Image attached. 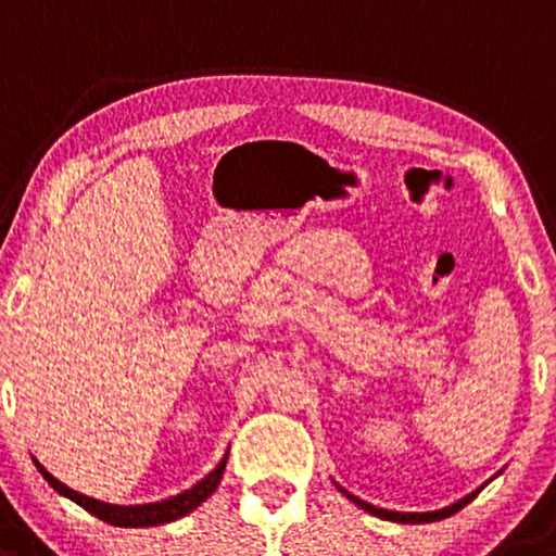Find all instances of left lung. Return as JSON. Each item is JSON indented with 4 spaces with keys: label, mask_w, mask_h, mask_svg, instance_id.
<instances>
[{
    "label": "left lung",
    "mask_w": 556,
    "mask_h": 556,
    "mask_svg": "<svg viewBox=\"0 0 556 556\" xmlns=\"http://www.w3.org/2000/svg\"><path fill=\"white\" fill-rule=\"evenodd\" d=\"M341 494H346L349 498H352L354 504H357V507L365 509V513H370V515H376V517H383V520H394V522H413V526H415V522H433V520H444V517L454 515V513H459V509H463L465 504L470 502V498L478 494V491H472L470 496L459 498V502H457V504H452V507L439 509V513H391V509H378V507H372V504L362 502V498L352 496V494H349V491H344V489H341Z\"/></svg>",
    "instance_id": "1"
}]
</instances>
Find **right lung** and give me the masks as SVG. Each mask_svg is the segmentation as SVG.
<instances>
[{"mask_svg":"<svg viewBox=\"0 0 556 556\" xmlns=\"http://www.w3.org/2000/svg\"><path fill=\"white\" fill-rule=\"evenodd\" d=\"M34 463H36V467H39L43 480H47V483L52 485L58 494L80 504L86 513L99 517V520L110 522V526H117V528H149V526H160V522H173V520H178V517L189 515L191 509H197L199 504L204 502V498L215 494V489L220 485L223 470H226L228 454L220 459V463H217V467L210 472L207 478L199 480L197 485H191V489L184 491V494L170 496V498H165V502H154V504H134V507H121V504H108V502H99V498L78 494V491L67 489V485L62 483V480L54 478L52 472H47V467L39 465V459H34Z\"/></svg>","mask_w":556,"mask_h":556,"instance_id":"right-lung-1","label":"right lung"}]
</instances>
